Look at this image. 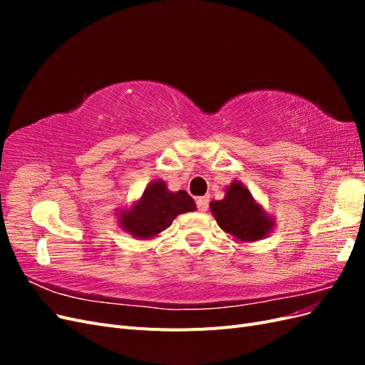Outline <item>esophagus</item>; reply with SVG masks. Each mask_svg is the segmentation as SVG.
Segmentation results:
<instances>
[{"label":"esophagus","mask_w":365,"mask_h":365,"mask_svg":"<svg viewBox=\"0 0 365 365\" xmlns=\"http://www.w3.org/2000/svg\"><path fill=\"white\" fill-rule=\"evenodd\" d=\"M196 205H197V210H200V212H202V213L207 212V210H208V197L207 196L197 197Z\"/></svg>","instance_id":"esophagus-1"}]
</instances>
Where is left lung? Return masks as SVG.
<instances>
[{"instance_id":"obj_1","label":"left lung","mask_w":365,"mask_h":365,"mask_svg":"<svg viewBox=\"0 0 365 365\" xmlns=\"http://www.w3.org/2000/svg\"><path fill=\"white\" fill-rule=\"evenodd\" d=\"M210 210L217 225L239 244L267 237L275 227L274 216H269L251 192L240 181H233L220 201L210 202Z\"/></svg>"}]
</instances>
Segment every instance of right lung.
Returning <instances> with one entry per match:
<instances>
[{"label": "right lung", "mask_w": 365, "mask_h": 365, "mask_svg": "<svg viewBox=\"0 0 365 365\" xmlns=\"http://www.w3.org/2000/svg\"><path fill=\"white\" fill-rule=\"evenodd\" d=\"M195 210L196 204L189 193L170 192L165 181L153 180L138 200L117 210V222L132 237L149 240L169 228L176 216Z\"/></svg>", "instance_id": "add662e5"}]
</instances>
